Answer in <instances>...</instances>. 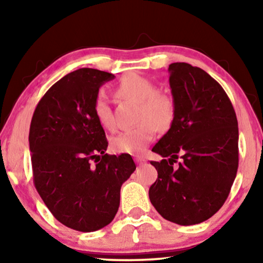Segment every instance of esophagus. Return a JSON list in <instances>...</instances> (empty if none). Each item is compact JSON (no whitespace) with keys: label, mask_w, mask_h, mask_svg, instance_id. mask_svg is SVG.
Segmentation results:
<instances>
[{"label":"esophagus","mask_w":263,"mask_h":263,"mask_svg":"<svg viewBox=\"0 0 263 263\" xmlns=\"http://www.w3.org/2000/svg\"><path fill=\"white\" fill-rule=\"evenodd\" d=\"M135 161L138 164H145L146 163V160H145V158H142V157H135Z\"/></svg>","instance_id":"esophagus-1"}]
</instances>
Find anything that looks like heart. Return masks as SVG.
<instances>
[{
    "label": "heart",
    "mask_w": 263,
    "mask_h": 263,
    "mask_svg": "<svg viewBox=\"0 0 263 263\" xmlns=\"http://www.w3.org/2000/svg\"><path fill=\"white\" fill-rule=\"evenodd\" d=\"M116 95L139 104L138 123L111 139V148L116 153L138 154L145 151L156 134V128L164 130L174 122L175 102L166 93L158 91L157 85L136 74L122 78L116 86ZM93 112L102 127L114 129L115 121L107 100L103 95L96 97Z\"/></svg>",
    "instance_id": "obj_1"
}]
</instances>
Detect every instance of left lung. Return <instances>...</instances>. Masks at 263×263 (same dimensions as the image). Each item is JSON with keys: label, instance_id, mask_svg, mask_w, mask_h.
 <instances>
[{"label": "left lung", "instance_id": "8db88e82", "mask_svg": "<svg viewBox=\"0 0 263 263\" xmlns=\"http://www.w3.org/2000/svg\"><path fill=\"white\" fill-rule=\"evenodd\" d=\"M168 73L176 114L152 148L163 159L151 161L158 178L148 195L164 219L195 225L228 199L238 168V122L224 88L203 69L177 62Z\"/></svg>", "mask_w": 263, "mask_h": 263}]
</instances>
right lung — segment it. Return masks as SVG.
I'll return each instance as SVG.
<instances>
[{
	"instance_id": "right-lung-1",
	"label": "right lung",
	"mask_w": 263,
	"mask_h": 263,
	"mask_svg": "<svg viewBox=\"0 0 263 263\" xmlns=\"http://www.w3.org/2000/svg\"><path fill=\"white\" fill-rule=\"evenodd\" d=\"M114 78L92 68L71 71L46 91L32 116L34 186L53 217L77 231L114 220L121 186L136 168L130 154L105 153V132L93 112L99 87Z\"/></svg>"
}]
</instances>
